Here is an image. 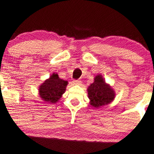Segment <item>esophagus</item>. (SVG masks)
Segmentation results:
<instances>
[{
	"instance_id": "esophagus-1",
	"label": "esophagus",
	"mask_w": 154,
	"mask_h": 154,
	"mask_svg": "<svg viewBox=\"0 0 154 154\" xmlns=\"http://www.w3.org/2000/svg\"><path fill=\"white\" fill-rule=\"evenodd\" d=\"M72 82H73L74 84H76V85H79V84H81V83H82V82L80 80H73Z\"/></svg>"
}]
</instances>
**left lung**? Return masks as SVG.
I'll list each match as a JSON object with an SVG mask.
<instances>
[{
	"label": "left lung",
	"mask_w": 154,
	"mask_h": 154,
	"mask_svg": "<svg viewBox=\"0 0 154 154\" xmlns=\"http://www.w3.org/2000/svg\"><path fill=\"white\" fill-rule=\"evenodd\" d=\"M90 105L99 108L110 103L115 99V92L113 89L106 84L101 75H97L94 79V82L87 89Z\"/></svg>",
	"instance_id": "8db88e82"
}]
</instances>
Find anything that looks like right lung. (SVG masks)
I'll list each match as a JSON object with an SVG mask.
<instances>
[{"instance_id":"add662e5","label":"right lung","mask_w":154,"mask_h":154,"mask_svg":"<svg viewBox=\"0 0 154 154\" xmlns=\"http://www.w3.org/2000/svg\"><path fill=\"white\" fill-rule=\"evenodd\" d=\"M67 84L68 82L61 79L57 73H53L39 86V96L47 103H57L65 92Z\"/></svg>"}]
</instances>
